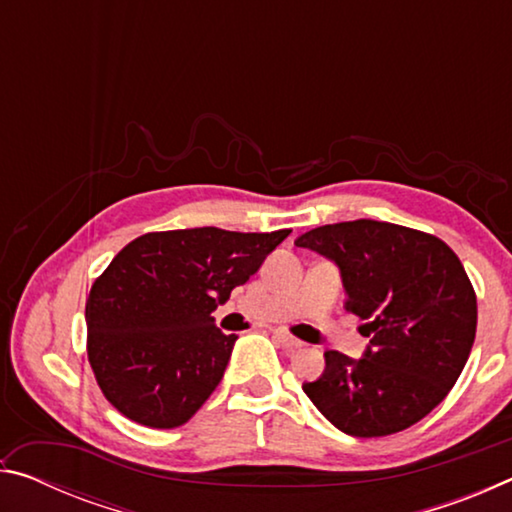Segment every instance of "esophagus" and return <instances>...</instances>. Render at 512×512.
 <instances>
[{
	"label": "esophagus",
	"mask_w": 512,
	"mask_h": 512,
	"mask_svg": "<svg viewBox=\"0 0 512 512\" xmlns=\"http://www.w3.org/2000/svg\"><path fill=\"white\" fill-rule=\"evenodd\" d=\"M275 339L280 341L284 348H289V350H298V348H302V341H298V339H293L291 334H287V332H282V329H277L275 332Z\"/></svg>",
	"instance_id": "1"
}]
</instances>
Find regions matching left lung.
Returning <instances> with one entry per match:
<instances>
[{
  "label": "left lung",
  "instance_id": "1",
  "mask_svg": "<svg viewBox=\"0 0 512 512\" xmlns=\"http://www.w3.org/2000/svg\"><path fill=\"white\" fill-rule=\"evenodd\" d=\"M334 262L348 309L366 323L361 359L325 352V372L302 391L348 436H391L452 391L476 334V296L445 241L404 225L359 219L296 239Z\"/></svg>",
  "mask_w": 512,
  "mask_h": 512
}]
</instances>
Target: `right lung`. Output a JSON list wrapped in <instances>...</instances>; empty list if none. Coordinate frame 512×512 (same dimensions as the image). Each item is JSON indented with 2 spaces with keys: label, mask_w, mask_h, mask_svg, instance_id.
Instances as JSON below:
<instances>
[{
  "label": "right lung",
  "mask_w": 512,
  "mask_h": 512,
  "mask_svg": "<svg viewBox=\"0 0 512 512\" xmlns=\"http://www.w3.org/2000/svg\"><path fill=\"white\" fill-rule=\"evenodd\" d=\"M289 232L169 230L121 248L85 302L88 359L106 400L151 429L192 418L237 341L214 325L212 311Z\"/></svg>",
  "instance_id": "add662e5"
}]
</instances>
